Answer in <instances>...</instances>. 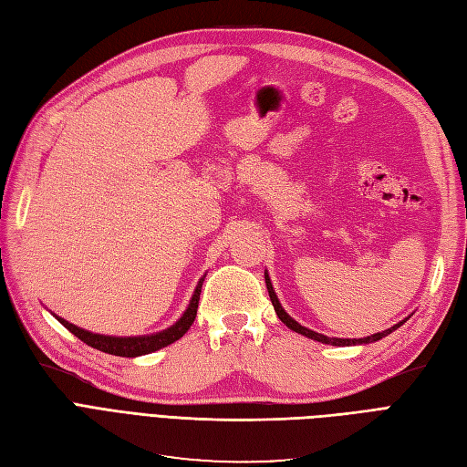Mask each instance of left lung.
I'll return each instance as SVG.
<instances>
[{"mask_svg":"<svg viewBox=\"0 0 467 467\" xmlns=\"http://www.w3.org/2000/svg\"><path fill=\"white\" fill-rule=\"evenodd\" d=\"M265 282H266V290H268V296H271V302H273V306H275V312H276L278 319H280L282 323H285L288 329H292V331H296V333H300V335H304V337H307V338H314V341H317V343L333 345V347L370 345V343L379 341L381 337H388V335H389V333H393L395 329H400L401 325L409 319V317H405V319H401L400 323H395L393 327H389V329H384V331H379V333H374V335H368V337H362V338H338V337H327V335H321V333H317V331H312V329L304 327V325H300L298 321L292 319V317L286 314V309L282 307V306H280V302H278V296H276V292H275V288H273L271 276H268V273H266V271H265Z\"/></svg>","mask_w":467,"mask_h":467,"instance_id":"obj_1","label":"left lung"}]
</instances>
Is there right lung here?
<instances>
[{
  "instance_id": "right-lung-1",
  "label": "right lung",
  "mask_w": 467,
  "mask_h": 467,
  "mask_svg": "<svg viewBox=\"0 0 467 467\" xmlns=\"http://www.w3.org/2000/svg\"><path fill=\"white\" fill-rule=\"evenodd\" d=\"M204 276L199 280V285H196V288L192 292V298H191L185 312H182V316L171 325V327H167V329L158 331V333H151V335H138V337L99 335V333H91L88 329H81V327H78V325L69 323V321L58 317L56 314H52V312L50 314L56 319H58L69 333H74L86 345H89L97 350H101V352H107V355L136 358V357H142V355H150V352H155V350H160L167 345L179 341V338L191 329V325L196 317V309H199V300H201V290H202Z\"/></svg>"
}]
</instances>
